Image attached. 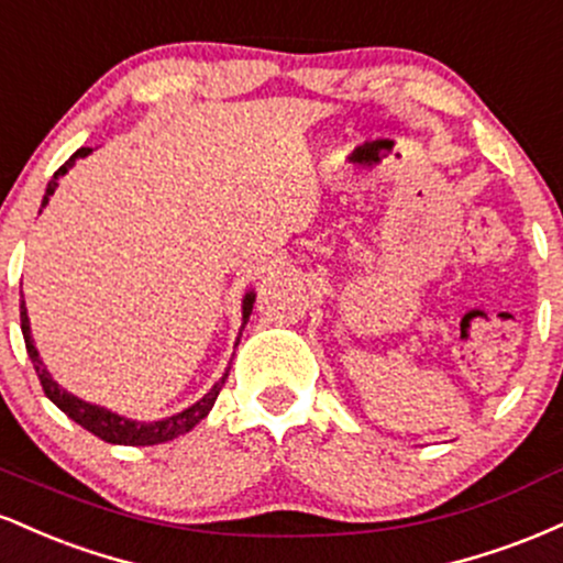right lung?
<instances>
[{
	"label": "right lung",
	"instance_id": "1",
	"mask_svg": "<svg viewBox=\"0 0 563 563\" xmlns=\"http://www.w3.org/2000/svg\"><path fill=\"white\" fill-rule=\"evenodd\" d=\"M89 153H92V147H79V151H76L74 156H70L66 164H63L60 169L53 174L47 190H44L42 209L49 203V198H53L55 187H57V183H60L63 174H68V169H74L76 161L87 158ZM254 301H256L254 290H245L243 303H241V312H243L241 333H243L245 322H249V318H251V312H254ZM21 331L25 339V349H29V357H31V363H34V371H36L38 380H42V389L49 397V402H55L57 407H60L70 421L79 423L81 429L92 431V434L100 437L102 442H111V444H132V448H145V444L172 442V439L187 434L190 429H196V423H200L206 416H209V410L214 407L217 397H219V389H222L224 378H228V373H230V371L224 373V376L219 378L217 384L198 399V402L185 407L183 412H174V416L161 418V421H132V418L119 416V412L108 410V407L87 402V399L76 397V394L63 389V386L57 384L53 376H49V371L44 367L42 357H38V349L34 344V339H31V322H29V312H25V301H21ZM241 333H238L235 346H238V341H241Z\"/></svg>",
	"mask_w": 563,
	"mask_h": 563
}]
</instances>
